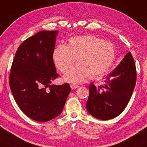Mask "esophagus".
Returning <instances> with one entry per match:
<instances>
[{
    "label": "esophagus",
    "mask_w": 147,
    "mask_h": 147,
    "mask_svg": "<svg viewBox=\"0 0 147 147\" xmlns=\"http://www.w3.org/2000/svg\"><path fill=\"white\" fill-rule=\"evenodd\" d=\"M79 87V86L78 85H75V84H71V85H70V87H71V89H72V90H75V89H77Z\"/></svg>",
    "instance_id": "34e87169"
}]
</instances>
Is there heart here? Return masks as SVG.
Wrapping results in <instances>:
<instances>
[{
  "label": "heart",
  "instance_id": "1",
  "mask_svg": "<svg viewBox=\"0 0 147 147\" xmlns=\"http://www.w3.org/2000/svg\"><path fill=\"white\" fill-rule=\"evenodd\" d=\"M116 57L115 47L111 42L93 35L71 37L68 47L59 45L53 53L57 69L66 74L71 69L77 58L78 64L65 76V80L79 83L90 76L99 79L110 69Z\"/></svg>",
  "mask_w": 147,
  "mask_h": 147
}]
</instances>
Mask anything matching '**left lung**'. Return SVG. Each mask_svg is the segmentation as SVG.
I'll return each mask as SVG.
<instances>
[{"instance_id": "left-lung-1", "label": "left lung", "mask_w": 147, "mask_h": 147, "mask_svg": "<svg viewBox=\"0 0 147 147\" xmlns=\"http://www.w3.org/2000/svg\"><path fill=\"white\" fill-rule=\"evenodd\" d=\"M136 82V69L133 56L128 52L117 66L106 78L104 84L89 87L87 110L102 120L119 115L129 102Z\"/></svg>"}]
</instances>
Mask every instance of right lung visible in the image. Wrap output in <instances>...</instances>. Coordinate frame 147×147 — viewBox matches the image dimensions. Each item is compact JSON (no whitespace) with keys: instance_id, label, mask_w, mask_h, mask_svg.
Listing matches in <instances>:
<instances>
[{"instance_id":"1","label":"right lung","mask_w":147,"mask_h":147,"mask_svg":"<svg viewBox=\"0 0 147 147\" xmlns=\"http://www.w3.org/2000/svg\"><path fill=\"white\" fill-rule=\"evenodd\" d=\"M57 32L40 31L24 40L11 68L9 85L14 99L22 112L36 121L58 116L71 91L67 83L50 85L59 77L53 59Z\"/></svg>"}]
</instances>
